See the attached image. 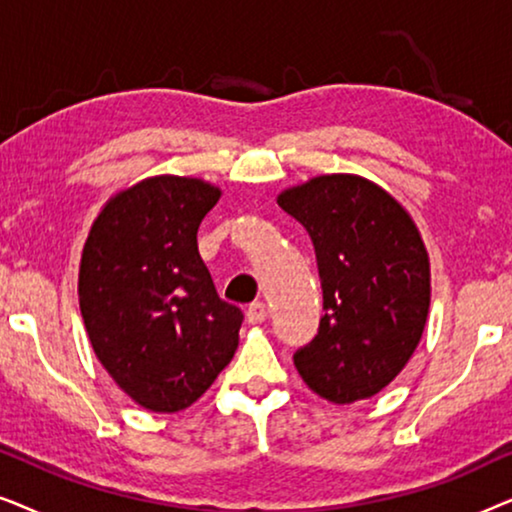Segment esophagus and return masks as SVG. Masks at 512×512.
Returning a JSON list of instances; mask_svg holds the SVG:
<instances>
[{
    "label": "esophagus",
    "instance_id": "obj_1",
    "mask_svg": "<svg viewBox=\"0 0 512 512\" xmlns=\"http://www.w3.org/2000/svg\"><path fill=\"white\" fill-rule=\"evenodd\" d=\"M268 319V305L263 300H256L247 307V321L249 324H261V321Z\"/></svg>",
    "mask_w": 512,
    "mask_h": 512
}]
</instances>
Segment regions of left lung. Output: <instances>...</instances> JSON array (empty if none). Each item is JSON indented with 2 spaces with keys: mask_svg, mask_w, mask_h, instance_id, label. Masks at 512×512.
<instances>
[{
  "mask_svg": "<svg viewBox=\"0 0 512 512\" xmlns=\"http://www.w3.org/2000/svg\"><path fill=\"white\" fill-rule=\"evenodd\" d=\"M277 205L310 235L324 293L317 335L293 354L333 403L375 396L401 373L429 314V256L408 212L373 181L326 174Z\"/></svg>",
  "mask_w": 512,
  "mask_h": 512,
  "instance_id": "1",
  "label": "left lung"
}]
</instances>
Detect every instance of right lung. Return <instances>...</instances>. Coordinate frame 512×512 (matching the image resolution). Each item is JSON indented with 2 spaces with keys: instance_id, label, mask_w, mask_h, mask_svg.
<instances>
[{
  "instance_id": "obj_1",
  "label": "right lung",
  "mask_w": 512,
  "mask_h": 512,
  "mask_svg": "<svg viewBox=\"0 0 512 512\" xmlns=\"http://www.w3.org/2000/svg\"><path fill=\"white\" fill-rule=\"evenodd\" d=\"M219 198L200 179H146L107 202L83 247L90 345L146 410L188 408L237 349L244 314L219 298L198 251V228Z\"/></svg>"
}]
</instances>
